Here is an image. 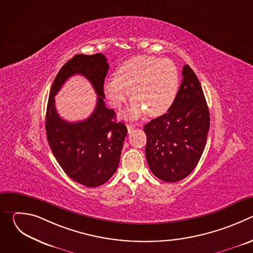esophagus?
Segmentation results:
<instances>
[{"mask_svg":"<svg viewBox=\"0 0 253 253\" xmlns=\"http://www.w3.org/2000/svg\"><path fill=\"white\" fill-rule=\"evenodd\" d=\"M127 129H128V132H129V133L132 132L133 129H134V125H132V124H127Z\"/></svg>","mask_w":253,"mask_h":253,"instance_id":"obj_1","label":"esophagus"}]
</instances>
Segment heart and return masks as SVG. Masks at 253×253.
<instances>
[{
    "instance_id": "b5f03b06",
    "label": "heart",
    "mask_w": 253,
    "mask_h": 253,
    "mask_svg": "<svg viewBox=\"0 0 253 253\" xmlns=\"http://www.w3.org/2000/svg\"><path fill=\"white\" fill-rule=\"evenodd\" d=\"M104 94L113 108L133 99L126 117L137 119L146 112L157 117L169 110L179 89V73L169 59L140 55L120 65L116 76L104 81Z\"/></svg>"
}]
</instances>
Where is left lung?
I'll return each mask as SVG.
<instances>
[{
  "label": "left lung",
  "mask_w": 253,
  "mask_h": 253,
  "mask_svg": "<svg viewBox=\"0 0 253 253\" xmlns=\"http://www.w3.org/2000/svg\"><path fill=\"white\" fill-rule=\"evenodd\" d=\"M182 83L166 114L144 126L145 154L152 173L174 183L187 177L203 153L210 126L208 106L200 82L188 66Z\"/></svg>",
  "instance_id": "obj_1"
}]
</instances>
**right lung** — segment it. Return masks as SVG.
<instances>
[{
	"label": "right lung",
	"instance_id": "obj_1",
	"mask_svg": "<svg viewBox=\"0 0 253 253\" xmlns=\"http://www.w3.org/2000/svg\"><path fill=\"white\" fill-rule=\"evenodd\" d=\"M109 70L101 54H78L69 60L57 74L49 95L46 132L51 150L64 170L74 181L98 187L116 172L127 128L115 121L116 113L105 106L104 81ZM84 76L92 84L97 97L94 112L86 121L67 123L56 113L54 95L73 75Z\"/></svg>",
	"mask_w": 253,
	"mask_h": 253
}]
</instances>
